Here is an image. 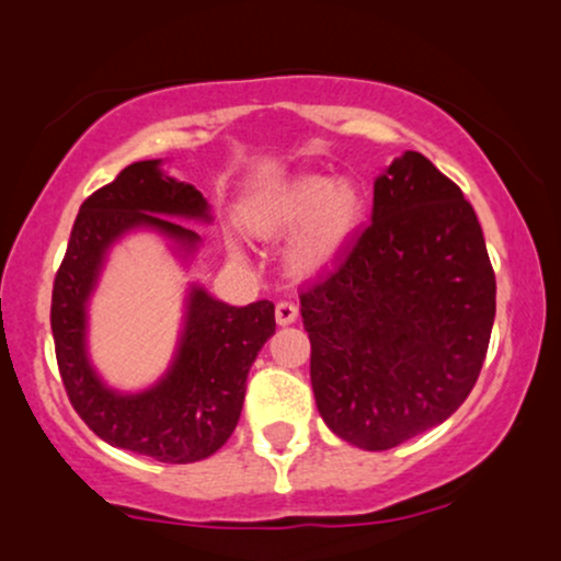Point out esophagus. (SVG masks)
I'll use <instances>...</instances> for the list:
<instances>
[{
	"label": "esophagus",
	"instance_id": "34e87169",
	"mask_svg": "<svg viewBox=\"0 0 561 561\" xmlns=\"http://www.w3.org/2000/svg\"><path fill=\"white\" fill-rule=\"evenodd\" d=\"M274 313H276V321H279V324H293V321L298 319V306H295L293 300H279L276 302Z\"/></svg>",
	"mask_w": 561,
	"mask_h": 561
}]
</instances>
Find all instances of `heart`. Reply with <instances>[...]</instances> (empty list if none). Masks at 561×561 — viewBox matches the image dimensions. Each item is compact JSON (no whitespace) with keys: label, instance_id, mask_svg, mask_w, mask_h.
<instances>
[{"label":"heart","instance_id":"obj_1","mask_svg":"<svg viewBox=\"0 0 561 561\" xmlns=\"http://www.w3.org/2000/svg\"><path fill=\"white\" fill-rule=\"evenodd\" d=\"M364 216V195L353 182L311 176L289 184L285 192L250 216V229L261 237H279L300 229L293 244V266L300 272L330 263Z\"/></svg>","mask_w":561,"mask_h":561}]
</instances>
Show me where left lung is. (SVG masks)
I'll return each instance as SVG.
<instances>
[{
    "mask_svg": "<svg viewBox=\"0 0 561 561\" xmlns=\"http://www.w3.org/2000/svg\"><path fill=\"white\" fill-rule=\"evenodd\" d=\"M311 388L334 435L388 450L446 422L478 382L495 274L474 208L422 152L375 182L369 224L300 285Z\"/></svg>",
    "mask_w": 561,
    "mask_h": 561,
    "instance_id": "1",
    "label": "left lung"
}]
</instances>
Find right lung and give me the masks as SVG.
<instances>
[{
    "label": "right lung",
    "instance_id": "right-lung-1",
    "mask_svg": "<svg viewBox=\"0 0 561 561\" xmlns=\"http://www.w3.org/2000/svg\"><path fill=\"white\" fill-rule=\"evenodd\" d=\"M158 214L208 218L203 195L195 186L163 176L158 160L126 165L111 184L83 199L55 274L49 319L68 401L89 430L111 446L165 465H190L216 454L234 433L248 371L274 334V302L237 308L214 300L205 289H192L182 347L165 379L139 396L107 390L83 353V302L107 244L126 229L147 224L184 244L197 242L195 231Z\"/></svg>",
    "mask_w": 561,
    "mask_h": 561
}]
</instances>
